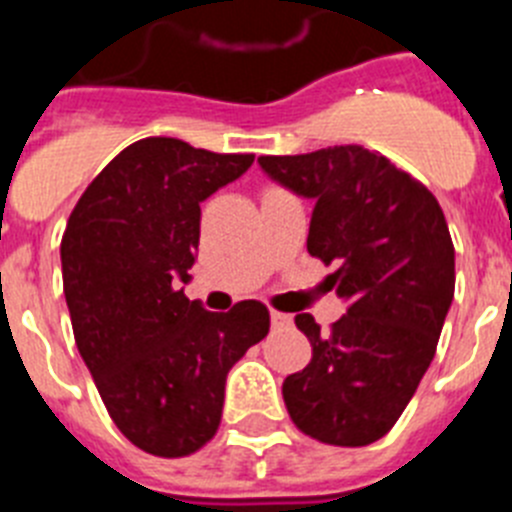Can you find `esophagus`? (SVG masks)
<instances>
[{"instance_id": "1", "label": "esophagus", "mask_w": 512, "mask_h": 512, "mask_svg": "<svg viewBox=\"0 0 512 512\" xmlns=\"http://www.w3.org/2000/svg\"><path fill=\"white\" fill-rule=\"evenodd\" d=\"M271 325H274V328H287V325H292V318L284 315V312L271 310Z\"/></svg>"}]
</instances>
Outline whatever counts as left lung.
Returning <instances> with one entry per match:
<instances>
[{
    "instance_id": "left-lung-1",
    "label": "left lung",
    "mask_w": 512,
    "mask_h": 512,
    "mask_svg": "<svg viewBox=\"0 0 512 512\" xmlns=\"http://www.w3.org/2000/svg\"><path fill=\"white\" fill-rule=\"evenodd\" d=\"M259 164L315 202L307 253L338 266L330 282L346 302L330 330L310 312L295 318L312 359L282 384L289 418L330 446L379 441L413 400L454 300V243L441 205L408 171L361 146Z\"/></svg>"
}]
</instances>
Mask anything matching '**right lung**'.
Here are the masks:
<instances>
[{"instance_id": "1", "label": "right lung", "mask_w": 512, "mask_h": 512, "mask_svg": "<svg viewBox=\"0 0 512 512\" xmlns=\"http://www.w3.org/2000/svg\"><path fill=\"white\" fill-rule=\"evenodd\" d=\"M253 164L179 138H143L81 194L61 241L76 348L120 433L153 456H189L217 433L225 379L269 333L243 300L210 312L189 300L200 205Z\"/></svg>"}]
</instances>
